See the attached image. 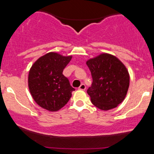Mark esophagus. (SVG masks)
I'll use <instances>...</instances> for the list:
<instances>
[{"mask_svg":"<svg viewBox=\"0 0 154 154\" xmlns=\"http://www.w3.org/2000/svg\"><path fill=\"white\" fill-rule=\"evenodd\" d=\"M79 89H80V90H85V89H86V86H85V84L82 83L80 86V87H79Z\"/></svg>","mask_w":154,"mask_h":154,"instance_id":"1","label":"esophagus"}]
</instances>
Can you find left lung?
Wrapping results in <instances>:
<instances>
[{"mask_svg":"<svg viewBox=\"0 0 154 154\" xmlns=\"http://www.w3.org/2000/svg\"><path fill=\"white\" fill-rule=\"evenodd\" d=\"M92 77L87 90L92 104L101 110L117 107L123 102L129 86V74L116 56L101 53L86 61Z\"/></svg>","mask_w":154,"mask_h":154,"instance_id":"left-lung-1","label":"left lung"}]
</instances>
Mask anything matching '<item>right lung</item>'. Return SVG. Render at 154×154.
<instances>
[{
	"label": "right lung",
	"mask_w": 154,
	"mask_h": 154,
	"mask_svg": "<svg viewBox=\"0 0 154 154\" xmlns=\"http://www.w3.org/2000/svg\"><path fill=\"white\" fill-rule=\"evenodd\" d=\"M71 58L50 52L40 57L30 68L28 88L35 102L42 108L57 111L71 98L74 89L62 72Z\"/></svg>",
	"instance_id": "1"
}]
</instances>
